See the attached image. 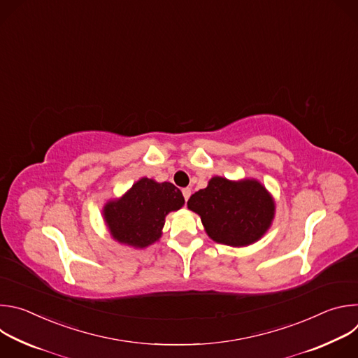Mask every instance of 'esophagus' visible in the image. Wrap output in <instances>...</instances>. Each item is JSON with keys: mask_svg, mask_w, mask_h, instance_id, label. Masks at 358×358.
Instances as JSON below:
<instances>
[{"mask_svg": "<svg viewBox=\"0 0 358 358\" xmlns=\"http://www.w3.org/2000/svg\"><path fill=\"white\" fill-rule=\"evenodd\" d=\"M182 195H184V199H185V202L188 201V198H189V195H191V188H182Z\"/></svg>", "mask_w": 358, "mask_h": 358, "instance_id": "esophagus-1", "label": "esophagus"}]
</instances>
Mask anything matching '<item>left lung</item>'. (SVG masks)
I'll return each mask as SVG.
<instances>
[{"label":"left lung","mask_w":358,"mask_h":358,"mask_svg":"<svg viewBox=\"0 0 358 358\" xmlns=\"http://www.w3.org/2000/svg\"><path fill=\"white\" fill-rule=\"evenodd\" d=\"M187 206L201 215L211 239L231 246L258 241L275 213L271 195L258 181L232 182L222 177H214L207 188L192 194Z\"/></svg>","instance_id":"left-lung-1"}]
</instances>
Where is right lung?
I'll list each match as a JSON object with an SVG mask.
<instances>
[{"label":"right lung","mask_w":358,"mask_h":358,"mask_svg":"<svg viewBox=\"0 0 358 358\" xmlns=\"http://www.w3.org/2000/svg\"><path fill=\"white\" fill-rule=\"evenodd\" d=\"M182 203L184 196L174 184L141 178L123 198L108 203L105 218L115 239L144 248L160 238L166 215Z\"/></svg>","instance_id":"obj_1"}]
</instances>
